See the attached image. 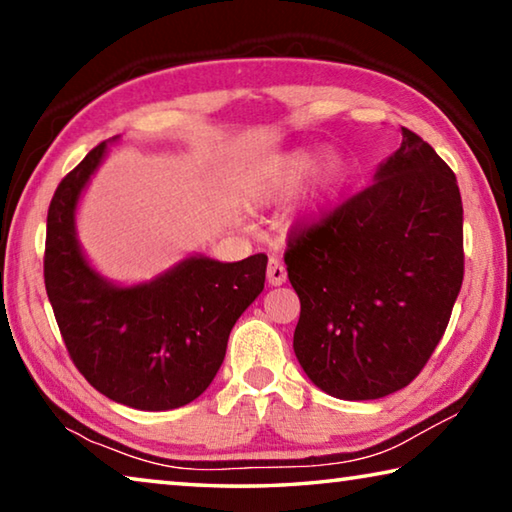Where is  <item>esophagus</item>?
I'll return each mask as SVG.
<instances>
[{
    "label": "esophagus",
    "mask_w": 512,
    "mask_h": 512,
    "mask_svg": "<svg viewBox=\"0 0 512 512\" xmlns=\"http://www.w3.org/2000/svg\"><path fill=\"white\" fill-rule=\"evenodd\" d=\"M266 277H268V284H271V287H280V284L287 282V268H284V264L280 262V259L271 257V259H268V273H266Z\"/></svg>",
    "instance_id": "34e87169"
}]
</instances>
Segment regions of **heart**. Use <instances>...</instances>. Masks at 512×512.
Here are the masks:
<instances>
[{
	"mask_svg": "<svg viewBox=\"0 0 512 512\" xmlns=\"http://www.w3.org/2000/svg\"><path fill=\"white\" fill-rule=\"evenodd\" d=\"M316 167V155L307 153V151H298L284 158L280 164H277L273 171V189L275 194H289L293 189L300 187L305 183V178L311 176V171ZM345 176V169L339 160H329L325 164V173H323V187L325 192H334L336 187L341 185V180Z\"/></svg>",
	"mask_w": 512,
	"mask_h": 512,
	"instance_id": "heart-1",
	"label": "heart"
}]
</instances>
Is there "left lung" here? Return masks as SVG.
<instances>
[{
	"mask_svg": "<svg viewBox=\"0 0 512 512\" xmlns=\"http://www.w3.org/2000/svg\"><path fill=\"white\" fill-rule=\"evenodd\" d=\"M300 298L293 350L339 400L409 386L443 339L463 284L454 171L402 126V144L361 192L296 225L284 253Z\"/></svg>",
	"mask_w": 512,
	"mask_h": 512,
	"instance_id": "obj_1",
	"label": "left lung"
}]
</instances>
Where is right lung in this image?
<instances>
[{
	"label": "right lung",
	"mask_w": 512,
	"mask_h": 512,
	"mask_svg": "<svg viewBox=\"0 0 512 512\" xmlns=\"http://www.w3.org/2000/svg\"><path fill=\"white\" fill-rule=\"evenodd\" d=\"M103 153L106 142L60 180L49 203L47 296L69 359L99 393L140 411L178 409L212 384L230 329L264 289L268 257H189L149 284L106 282L74 230L76 203Z\"/></svg>",
	"instance_id": "right-lung-1"
}]
</instances>
